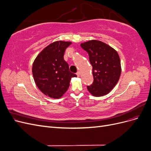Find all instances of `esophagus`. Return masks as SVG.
<instances>
[{
    "label": "esophagus",
    "mask_w": 151,
    "mask_h": 151,
    "mask_svg": "<svg viewBox=\"0 0 151 151\" xmlns=\"http://www.w3.org/2000/svg\"><path fill=\"white\" fill-rule=\"evenodd\" d=\"M80 74H81V73H80L79 71H78V72H77L76 73V75L77 76V77H79V76H80Z\"/></svg>",
    "instance_id": "obj_1"
}]
</instances>
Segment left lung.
Wrapping results in <instances>:
<instances>
[{"label": "left lung", "instance_id": "left-lung-1", "mask_svg": "<svg viewBox=\"0 0 151 151\" xmlns=\"http://www.w3.org/2000/svg\"><path fill=\"white\" fill-rule=\"evenodd\" d=\"M81 47L88 53L93 66L94 82L87 86L88 91L95 97L108 94L121 75L120 59L117 52L106 43L96 40L82 43Z\"/></svg>", "mask_w": 151, "mask_h": 151}]
</instances>
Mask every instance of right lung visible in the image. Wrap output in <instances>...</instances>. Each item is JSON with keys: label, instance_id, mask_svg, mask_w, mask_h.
I'll use <instances>...</instances> for the list:
<instances>
[{"label": "right lung", "instance_id": "add662e5", "mask_svg": "<svg viewBox=\"0 0 151 151\" xmlns=\"http://www.w3.org/2000/svg\"><path fill=\"white\" fill-rule=\"evenodd\" d=\"M70 42L57 41L50 44L35 59L32 67L33 78L38 89L47 96L58 99L67 91L72 77L77 76L69 70L63 59Z\"/></svg>", "mask_w": 151, "mask_h": 151}]
</instances>
